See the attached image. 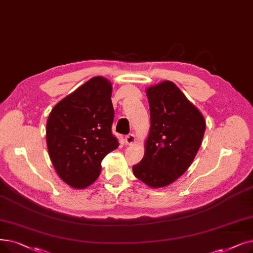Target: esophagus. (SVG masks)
I'll use <instances>...</instances> for the list:
<instances>
[{
	"instance_id": "1",
	"label": "esophagus",
	"mask_w": 253,
	"mask_h": 253,
	"mask_svg": "<svg viewBox=\"0 0 253 253\" xmlns=\"http://www.w3.org/2000/svg\"><path fill=\"white\" fill-rule=\"evenodd\" d=\"M135 135L134 134H128V135H126L125 136V144L126 145H132L133 142H135Z\"/></svg>"
}]
</instances>
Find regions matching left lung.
Masks as SVG:
<instances>
[{"label":"left lung","instance_id":"left-lung-1","mask_svg":"<svg viewBox=\"0 0 253 253\" xmlns=\"http://www.w3.org/2000/svg\"><path fill=\"white\" fill-rule=\"evenodd\" d=\"M151 126L144 158L132 167L135 177L152 188L174 182L196 156L206 122L179 87L164 81L147 89Z\"/></svg>","mask_w":253,"mask_h":253}]
</instances>
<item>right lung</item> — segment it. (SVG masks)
I'll list each match as a JSON object with an SVG mask.
<instances>
[{"mask_svg": "<svg viewBox=\"0 0 253 253\" xmlns=\"http://www.w3.org/2000/svg\"><path fill=\"white\" fill-rule=\"evenodd\" d=\"M113 86L95 76L58 102L48 116L46 144L59 177L84 189L99 177L101 161L119 147L112 133Z\"/></svg>", "mask_w": 253, "mask_h": 253, "instance_id": "add662e5", "label": "right lung"}]
</instances>
